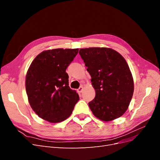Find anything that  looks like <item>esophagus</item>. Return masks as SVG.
Segmentation results:
<instances>
[{"instance_id": "obj_1", "label": "esophagus", "mask_w": 160, "mask_h": 160, "mask_svg": "<svg viewBox=\"0 0 160 160\" xmlns=\"http://www.w3.org/2000/svg\"><path fill=\"white\" fill-rule=\"evenodd\" d=\"M83 88L82 86H81V87H79V89H77V92H78V93H81L82 91H83Z\"/></svg>"}]
</instances>
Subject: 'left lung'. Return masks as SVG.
I'll list each match as a JSON object with an SVG mask.
<instances>
[{
	"instance_id": "1",
	"label": "left lung",
	"mask_w": 160,
	"mask_h": 160,
	"mask_svg": "<svg viewBox=\"0 0 160 160\" xmlns=\"http://www.w3.org/2000/svg\"><path fill=\"white\" fill-rule=\"evenodd\" d=\"M79 53L95 89V98L89 103L93 115L104 122L121 117L128 108L134 89L126 61L109 48H86Z\"/></svg>"
}]
</instances>
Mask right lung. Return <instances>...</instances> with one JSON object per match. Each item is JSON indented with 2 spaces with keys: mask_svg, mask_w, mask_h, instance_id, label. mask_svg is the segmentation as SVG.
<instances>
[{
  "mask_svg": "<svg viewBox=\"0 0 160 160\" xmlns=\"http://www.w3.org/2000/svg\"><path fill=\"white\" fill-rule=\"evenodd\" d=\"M78 51V49L47 50L31 62L25 86L28 102L38 117L58 123L71 115L79 97L69 88L66 69Z\"/></svg>",
  "mask_w": 160,
  "mask_h": 160,
  "instance_id": "obj_1",
  "label": "right lung"
}]
</instances>
